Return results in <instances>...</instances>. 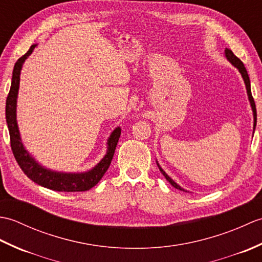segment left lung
Returning a JSON list of instances; mask_svg holds the SVG:
<instances>
[{
    "mask_svg": "<svg viewBox=\"0 0 262 262\" xmlns=\"http://www.w3.org/2000/svg\"><path fill=\"white\" fill-rule=\"evenodd\" d=\"M225 56H226V58L229 59L233 65L235 66V68H236L238 71H240V73H241V75H242V77H243V80H244V83H246V88H247V92H248V96H249V100H250V103H251L252 111H253V118H254V122H253V132H254L255 125H257V109H255V103H254V100H253L252 93H251V86H250V79H249L247 69H246V66H244V64L242 63V60H241L240 58H237V57L235 56V55L233 54V52L231 51V49H229V48L225 49ZM158 165H159V164H158ZM159 168H160V171L162 172V174L165 177V179L168 180L172 186H173V187L177 188V189H179V190L185 191L179 185H177V183H176L173 180H172L171 178H170L168 174H166L162 169H161L160 165H159Z\"/></svg>",
    "mask_w": 262,
    "mask_h": 262,
    "instance_id": "1",
    "label": "left lung"
}]
</instances>
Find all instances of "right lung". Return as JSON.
Returning a JSON list of instances; mask_svg holds the SVG:
<instances>
[{
	"instance_id": "add662e5",
	"label": "right lung",
	"mask_w": 262,
	"mask_h": 262,
	"mask_svg": "<svg viewBox=\"0 0 262 262\" xmlns=\"http://www.w3.org/2000/svg\"><path fill=\"white\" fill-rule=\"evenodd\" d=\"M36 45H32L29 51H28L24 56H21L14 65L12 82H11L10 92L7 98V103H5V118H7V124L9 127L10 133V143L11 149L14 158L18 162L21 170L24 173L31 179L33 182L38 183L45 188L52 189L56 191L64 192H73V191H86L89 189L94 187L97 183L101 180V178L108 170L111 163V160L114 158L115 149L117 143L119 141L121 134V129L118 127L113 132L108 140V151L104 158L100 161L98 165L88 172L83 173H63V172H55L42 168L39 165L35 159H32L29 153H28L24 144L21 142L20 133L18 125H16V97H18L19 83H20V72L22 64L28 58V56L32 53Z\"/></svg>"
}]
</instances>
